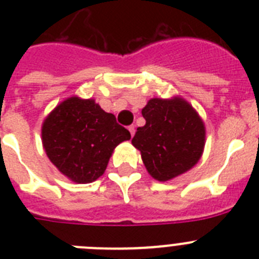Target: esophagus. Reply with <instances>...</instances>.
<instances>
[{
    "label": "esophagus",
    "instance_id": "34e87169",
    "mask_svg": "<svg viewBox=\"0 0 259 259\" xmlns=\"http://www.w3.org/2000/svg\"><path fill=\"white\" fill-rule=\"evenodd\" d=\"M128 131H130L131 136H134V135H135V125L134 124L130 125V127H128Z\"/></svg>",
    "mask_w": 259,
    "mask_h": 259
}]
</instances>
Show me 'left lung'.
<instances>
[{
	"label": "left lung",
	"mask_w": 259,
	"mask_h": 259,
	"mask_svg": "<svg viewBox=\"0 0 259 259\" xmlns=\"http://www.w3.org/2000/svg\"><path fill=\"white\" fill-rule=\"evenodd\" d=\"M141 114L146 123L137 128L132 145L140 150L152 178L167 182L200 161L205 146V124L185 100L152 98Z\"/></svg>",
	"instance_id": "obj_1"
}]
</instances>
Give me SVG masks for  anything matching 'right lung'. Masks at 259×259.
I'll return each instance as SVG.
<instances>
[{"mask_svg": "<svg viewBox=\"0 0 259 259\" xmlns=\"http://www.w3.org/2000/svg\"><path fill=\"white\" fill-rule=\"evenodd\" d=\"M41 137L50 162L70 180L87 184L105 172L114 149L131 134L92 98L70 97L45 118Z\"/></svg>", "mask_w": 259, "mask_h": 259, "instance_id": "add662e5", "label": "right lung"}]
</instances>
